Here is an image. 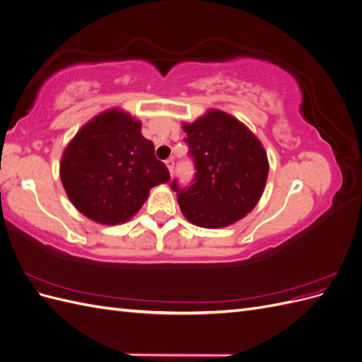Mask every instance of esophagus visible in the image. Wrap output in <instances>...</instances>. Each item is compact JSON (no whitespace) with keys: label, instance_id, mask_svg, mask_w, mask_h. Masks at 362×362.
<instances>
[{"label":"esophagus","instance_id":"1","mask_svg":"<svg viewBox=\"0 0 362 362\" xmlns=\"http://www.w3.org/2000/svg\"><path fill=\"white\" fill-rule=\"evenodd\" d=\"M173 164H175V161H173V158H168L166 160V166H168V169H169V172H170V175L173 173Z\"/></svg>","mask_w":362,"mask_h":362}]
</instances>
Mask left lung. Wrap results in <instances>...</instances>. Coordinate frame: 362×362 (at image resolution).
Segmentation results:
<instances>
[{"mask_svg": "<svg viewBox=\"0 0 362 362\" xmlns=\"http://www.w3.org/2000/svg\"><path fill=\"white\" fill-rule=\"evenodd\" d=\"M185 144L194 161L190 187H170L178 193L184 217L201 228L233 225L258 204L269 175V161L261 141L234 116L208 110L192 124H184Z\"/></svg>", "mask_w": 362, "mask_h": 362, "instance_id": "obj_1", "label": "left lung"}]
</instances>
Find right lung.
<instances>
[{
    "instance_id": "obj_1",
    "label": "right lung",
    "mask_w": 362,
    "mask_h": 362,
    "mask_svg": "<svg viewBox=\"0 0 362 362\" xmlns=\"http://www.w3.org/2000/svg\"><path fill=\"white\" fill-rule=\"evenodd\" d=\"M141 124L112 108L89 120L64 149L60 178L69 201L90 221L117 225L129 221L149 190L170 180L156 158L154 144L141 136Z\"/></svg>"
}]
</instances>
